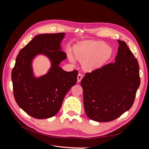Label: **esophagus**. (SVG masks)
Returning <instances> with one entry per match:
<instances>
[{
    "label": "esophagus",
    "instance_id": "esophagus-1",
    "mask_svg": "<svg viewBox=\"0 0 149 149\" xmlns=\"http://www.w3.org/2000/svg\"><path fill=\"white\" fill-rule=\"evenodd\" d=\"M78 82H80L81 81L82 78H83V74H81V73H79L78 75Z\"/></svg>",
    "mask_w": 149,
    "mask_h": 149
}]
</instances>
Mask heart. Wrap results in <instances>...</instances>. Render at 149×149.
<instances>
[{
    "label": "heart",
    "instance_id": "1",
    "mask_svg": "<svg viewBox=\"0 0 149 149\" xmlns=\"http://www.w3.org/2000/svg\"><path fill=\"white\" fill-rule=\"evenodd\" d=\"M111 48L102 42L84 41L74 48L75 56L80 61H83V66L86 70H92L101 66L109 59L112 55ZM71 61H73L71 58Z\"/></svg>",
    "mask_w": 149,
    "mask_h": 149
}]
</instances>
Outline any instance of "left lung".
I'll return each instance as SVG.
<instances>
[{"instance_id":"left-lung-1","label":"left lung","mask_w":149,"mask_h":149,"mask_svg":"<svg viewBox=\"0 0 149 149\" xmlns=\"http://www.w3.org/2000/svg\"><path fill=\"white\" fill-rule=\"evenodd\" d=\"M118 42L115 61L86 73L81 81L84 111L93 120L109 122L129 110L141 83L137 60L125 42Z\"/></svg>"}]
</instances>
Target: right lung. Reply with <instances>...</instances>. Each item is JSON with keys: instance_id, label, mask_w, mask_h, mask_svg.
<instances>
[{"instance_id": "obj_1", "label": "right lung", "mask_w": 149, "mask_h": 149, "mask_svg": "<svg viewBox=\"0 0 149 149\" xmlns=\"http://www.w3.org/2000/svg\"><path fill=\"white\" fill-rule=\"evenodd\" d=\"M64 33H44L35 36L22 48L12 71L13 96L17 104L34 118H50L59 111L64 97L77 81V70L64 71L58 66L66 58L60 50ZM38 54L52 61L49 73L38 79L33 76V58Z\"/></svg>"}]
</instances>
